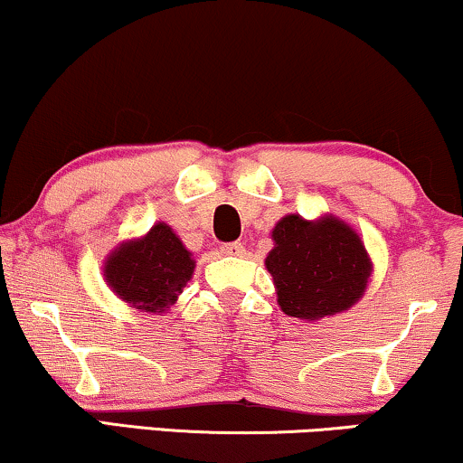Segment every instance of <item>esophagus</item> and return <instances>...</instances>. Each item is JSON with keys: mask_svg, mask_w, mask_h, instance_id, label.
Masks as SVG:
<instances>
[{"mask_svg": "<svg viewBox=\"0 0 463 463\" xmlns=\"http://www.w3.org/2000/svg\"><path fill=\"white\" fill-rule=\"evenodd\" d=\"M220 251L224 256H243L245 248H243V243H224L220 248Z\"/></svg>", "mask_w": 463, "mask_h": 463, "instance_id": "1", "label": "esophagus"}]
</instances>
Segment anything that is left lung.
I'll list each match as a JSON object with an SVG mask.
<instances>
[{"instance_id": "8db88e82", "label": "left lung", "mask_w": 463, "mask_h": 463, "mask_svg": "<svg viewBox=\"0 0 463 463\" xmlns=\"http://www.w3.org/2000/svg\"><path fill=\"white\" fill-rule=\"evenodd\" d=\"M271 239L265 267L286 316L316 323L346 312L365 295L373 262L348 222L333 213L316 220L288 213L273 226Z\"/></svg>"}]
</instances>
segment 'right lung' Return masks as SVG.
Here are the masks:
<instances>
[{"label":"right lung","instance_id":"obj_1","mask_svg":"<svg viewBox=\"0 0 463 463\" xmlns=\"http://www.w3.org/2000/svg\"><path fill=\"white\" fill-rule=\"evenodd\" d=\"M196 260L166 222H156L143 237L117 243L104 259L109 288L128 307L164 314L194 275Z\"/></svg>","mask_w":463,"mask_h":463}]
</instances>
